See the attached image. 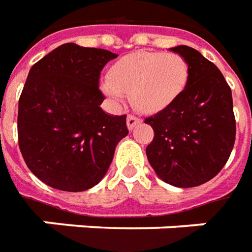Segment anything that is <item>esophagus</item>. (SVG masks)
Instances as JSON below:
<instances>
[{"mask_svg":"<svg viewBox=\"0 0 252 252\" xmlns=\"http://www.w3.org/2000/svg\"><path fill=\"white\" fill-rule=\"evenodd\" d=\"M142 123V119H139L136 116H133V114H129L128 117H126V126H128V129H133L135 126H139Z\"/></svg>","mask_w":252,"mask_h":252,"instance_id":"esophagus-1","label":"esophagus"}]
</instances>
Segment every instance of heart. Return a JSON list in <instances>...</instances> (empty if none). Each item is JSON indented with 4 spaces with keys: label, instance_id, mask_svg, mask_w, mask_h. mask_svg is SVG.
<instances>
[{
    "label": "heart",
    "instance_id": "heart-1",
    "mask_svg": "<svg viewBox=\"0 0 252 252\" xmlns=\"http://www.w3.org/2000/svg\"><path fill=\"white\" fill-rule=\"evenodd\" d=\"M189 76L188 61L177 53L139 52L119 60L101 87L116 101L131 94L132 105L139 112L156 113L183 94Z\"/></svg>",
    "mask_w": 252,
    "mask_h": 252
}]
</instances>
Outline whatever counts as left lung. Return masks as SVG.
Here are the masks:
<instances>
[{"mask_svg":"<svg viewBox=\"0 0 252 252\" xmlns=\"http://www.w3.org/2000/svg\"><path fill=\"white\" fill-rule=\"evenodd\" d=\"M170 50L187 60L191 76L175 102L144 120L154 129L146 154L165 183L196 187L212 180L229 159L236 136L232 91L221 71L198 50Z\"/></svg>","mask_w":252,"mask_h":252,"instance_id":"8db88e82","label":"left lung"}]
</instances>
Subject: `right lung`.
Masks as SVG:
<instances>
[{"label":"right lung","mask_w":252,"mask_h":252,"mask_svg":"<svg viewBox=\"0 0 252 252\" xmlns=\"http://www.w3.org/2000/svg\"><path fill=\"white\" fill-rule=\"evenodd\" d=\"M116 57L64 43L30 69L19 99V147L28 169L47 186L69 192L94 187L128 135L126 114L110 116L99 106L101 71Z\"/></svg>","instance_id":"obj_1"}]
</instances>
